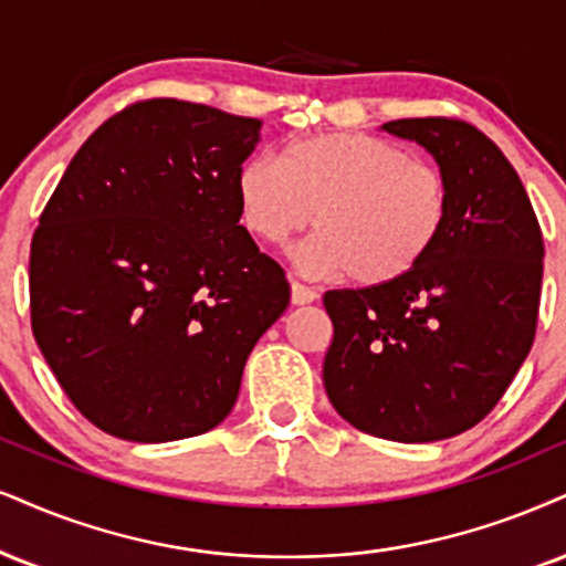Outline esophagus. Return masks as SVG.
Here are the masks:
<instances>
[{"mask_svg":"<svg viewBox=\"0 0 566 566\" xmlns=\"http://www.w3.org/2000/svg\"><path fill=\"white\" fill-rule=\"evenodd\" d=\"M315 298H317V291L315 289H310V285H304V283H298V281L291 283V304L304 306V304L315 302Z\"/></svg>","mask_w":566,"mask_h":566,"instance_id":"34e87169","label":"esophagus"}]
</instances>
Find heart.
I'll return each instance as SVG.
<instances>
[{
    "label": "heart",
    "mask_w": 566,
    "mask_h": 566,
    "mask_svg": "<svg viewBox=\"0 0 566 566\" xmlns=\"http://www.w3.org/2000/svg\"><path fill=\"white\" fill-rule=\"evenodd\" d=\"M449 178L428 159L367 134L296 138L281 165L254 155L235 170V207L249 235L285 243L319 228L294 251L315 277L390 283L420 264L449 220Z\"/></svg>",
    "instance_id": "heart-1"
}]
</instances>
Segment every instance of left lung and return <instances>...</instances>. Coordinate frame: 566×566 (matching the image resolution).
I'll list each match as a JSON object with an SVG mask.
<instances>
[{"label":"left lung","instance_id":"8db88e82","mask_svg":"<svg viewBox=\"0 0 566 566\" xmlns=\"http://www.w3.org/2000/svg\"><path fill=\"white\" fill-rule=\"evenodd\" d=\"M422 144L449 178L441 239L390 283L323 296L333 319L327 399L375 438L430 443L496 407L538 327L543 233L504 151L457 117L382 125Z\"/></svg>","mask_w":566,"mask_h":566}]
</instances>
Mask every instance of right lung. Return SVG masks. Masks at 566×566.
<instances>
[{
    "instance_id": "right-lung-1",
    "label": "right lung",
    "mask_w": 566,
    "mask_h": 566,
    "mask_svg": "<svg viewBox=\"0 0 566 566\" xmlns=\"http://www.w3.org/2000/svg\"><path fill=\"white\" fill-rule=\"evenodd\" d=\"M260 120L144 99L70 159L31 241V327L73 407L123 441L201 436L291 285L239 226Z\"/></svg>"
}]
</instances>
